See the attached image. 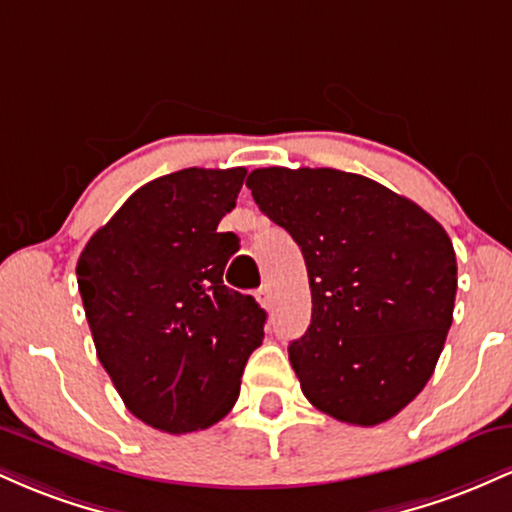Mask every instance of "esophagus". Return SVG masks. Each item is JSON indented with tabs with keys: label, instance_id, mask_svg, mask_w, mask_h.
Listing matches in <instances>:
<instances>
[{
	"label": "esophagus",
	"instance_id": "1",
	"mask_svg": "<svg viewBox=\"0 0 512 512\" xmlns=\"http://www.w3.org/2000/svg\"><path fill=\"white\" fill-rule=\"evenodd\" d=\"M255 298H257V303L262 305V308H269V305H272V289H269V286L264 284L262 289H257Z\"/></svg>",
	"mask_w": 512,
	"mask_h": 512
}]
</instances>
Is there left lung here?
I'll use <instances>...</instances> for the list:
<instances>
[{"label": "left lung", "instance_id": "obj_1", "mask_svg": "<svg viewBox=\"0 0 512 512\" xmlns=\"http://www.w3.org/2000/svg\"><path fill=\"white\" fill-rule=\"evenodd\" d=\"M245 185L303 252L313 317L289 344L315 409L351 426L392 419L424 390L452 325L445 228L380 182L334 168H257Z\"/></svg>", "mask_w": 512, "mask_h": 512}]
</instances>
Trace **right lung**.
Masks as SVG:
<instances>
[{
  "mask_svg": "<svg viewBox=\"0 0 512 512\" xmlns=\"http://www.w3.org/2000/svg\"><path fill=\"white\" fill-rule=\"evenodd\" d=\"M245 175L185 168L146 182L76 262L98 361L125 407L173 436L233 409L264 339L267 313L223 284L238 236L216 231Z\"/></svg>",
  "mask_w": 512,
  "mask_h": 512,
  "instance_id": "obj_1",
  "label": "right lung"
}]
</instances>
